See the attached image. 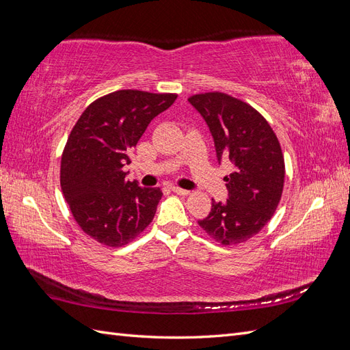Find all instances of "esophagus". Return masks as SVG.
Listing matches in <instances>:
<instances>
[{
	"mask_svg": "<svg viewBox=\"0 0 350 350\" xmlns=\"http://www.w3.org/2000/svg\"><path fill=\"white\" fill-rule=\"evenodd\" d=\"M171 189L174 193H176V194H179V196H188L189 194V191L188 189H184V188H179V187H176V185H172L171 187Z\"/></svg>",
	"mask_w": 350,
	"mask_h": 350,
	"instance_id": "1",
	"label": "esophagus"
}]
</instances>
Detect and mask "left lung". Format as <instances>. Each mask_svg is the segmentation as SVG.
<instances>
[{
    "label": "left lung",
    "instance_id": "1",
    "mask_svg": "<svg viewBox=\"0 0 350 350\" xmlns=\"http://www.w3.org/2000/svg\"><path fill=\"white\" fill-rule=\"evenodd\" d=\"M188 102L208 126L217 162L232 163L228 200L211 201L198 225L224 245H237L257 235L278 208L284 183L279 140L256 109L225 93L196 94Z\"/></svg>",
    "mask_w": 350,
    "mask_h": 350
}]
</instances>
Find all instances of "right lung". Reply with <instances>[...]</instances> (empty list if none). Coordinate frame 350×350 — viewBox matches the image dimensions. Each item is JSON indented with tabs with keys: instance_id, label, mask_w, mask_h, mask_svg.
Listing matches in <instances>:
<instances>
[{
	"instance_id": "1",
	"label": "right lung",
	"mask_w": 350,
	"mask_h": 350,
	"mask_svg": "<svg viewBox=\"0 0 350 350\" xmlns=\"http://www.w3.org/2000/svg\"><path fill=\"white\" fill-rule=\"evenodd\" d=\"M176 94L118 90L84 109L61 157V188L84 234L108 247H122L149 226L161 188L125 181L124 166L154 116Z\"/></svg>"
}]
</instances>
